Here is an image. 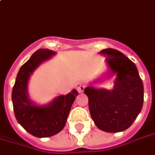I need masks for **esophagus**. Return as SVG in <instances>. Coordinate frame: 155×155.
<instances>
[{"label":"esophagus","mask_w":155,"mask_h":155,"mask_svg":"<svg viewBox=\"0 0 155 155\" xmlns=\"http://www.w3.org/2000/svg\"><path fill=\"white\" fill-rule=\"evenodd\" d=\"M75 87H76V89L78 90V92L81 93L84 91L85 85H84V84L83 82H77L76 84H75Z\"/></svg>","instance_id":"34e87169"}]
</instances>
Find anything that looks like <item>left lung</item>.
Wrapping results in <instances>:
<instances>
[{"mask_svg": "<svg viewBox=\"0 0 155 155\" xmlns=\"http://www.w3.org/2000/svg\"><path fill=\"white\" fill-rule=\"evenodd\" d=\"M99 53L106 57L108 70L93 83H103L115 76L114 85L111 89L93 85L84 89L89 113L100 130L110 133L123 131L132 125L142 109L143 82L136 65L121 51L107 48Z\"/></svg>", "mask_w": 155, "mask_h": 155, "instance_id": "left-lung-1", "label": "left lung"}]
</instances>
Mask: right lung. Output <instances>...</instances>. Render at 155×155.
<instances>
[{
	"mask_svg": "<svg viewBox=\"0 0 155 155\" xmlns=\"http://www.w3.org/2000/svg\"><path fill=\"white\" fill-rule=\"evenodd\" d=\"M56 55L48 49H38L23 65L17 74L12 90L14 112L19 124L29 134L38 138L50 137L62 130L70 110L78 95L76 89L59 95L47 104L40 105L29 98L28 81L38 66Z\"/></svg>",
	"mask_w": 155,
	"mask_h": 155,
	"instance_id": "obj_1",
	"label": "right lung"
}]
</instances>
